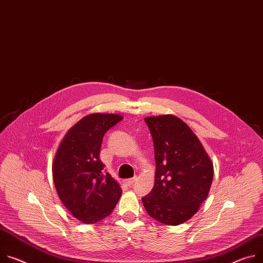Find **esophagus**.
Wrapping results in <instances>:
<instances>
[{
    "label": "esophagus",
    "mask_w": 263,
    "mask_h": 263,
    "mask_svg": "<svg viewBox=\"0 0 263 263\" xmlns=\"http://www.w3.org/2000/svg\"><path fill=\"white\" fill-rule=\"evenodd\" d=\"M136 180V177H133V178H128V179H126L125 180V182L128 184V185H131V184H133V182Z\"/></svg>",
    "instance_id": "obj_1"
}]
</instances>
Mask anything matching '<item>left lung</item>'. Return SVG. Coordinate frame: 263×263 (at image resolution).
I'll list each match as a JSON object with an SVG mask.
<instances>
[{"instance_id":"1","label":"left lung","mask_w":263,"mask_h":263,"mask_svg":"<svg viewBox=\"0 0 263 263\" xmlns=\"http://www.w3.org/2000/svg\"><path fill=\"white\" fill-rule=\"evenodd\" d=\"M155 154V181L142 203L152 218L168 226L185 222L206 199L213 163L197 136L174 115L146 117Z\"/></svg>"}]
</instances>
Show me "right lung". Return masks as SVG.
I'll list each match as a JSON object with an SVG mask.
<instances>
[{"label":"right lung","instance_id":"obj_1","mask_svg":"<svg viewBox=\"0 0 263 263\" xmlns=\"http://www.w3.org/2000/svg\"><path fill=\"white\" fill-rule=\"evenodd\" d=\"M122 119L117 114H89L67 132L57 151L52 175L58 195L84 223L109 216L121 198L122 189L104 172L100 152L105 133Z\"/></svg>","mask_w":263,"mask_h":263}]
</instances>
